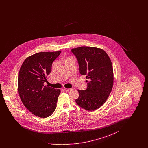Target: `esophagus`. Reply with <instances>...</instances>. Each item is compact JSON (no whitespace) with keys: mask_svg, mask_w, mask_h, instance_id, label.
<instances>
[{"mask_svg":"<svg viewBox=\"0 0 148 148\" xmlns=\"http://www.w3.org/2000/svg\"><path fill=\"white\" fill-rule=\"evenodd\" d=\"M64 89L66 92H69V91H71V89H69V88H64Z\"/></svg>","mask_w":148,"mask_h":148,"instance_id":"1","label":"esophagus"}]
</instances>
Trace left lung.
I'll list each match as a JSON object with an SVG mask.
<instances>
[{"label":"left lung","mask_w":148,"mask_h":148,"mask_svg":"<svg viewBox=\"0 0 148 148\" xmlns=\"http://www.w3.org/2000/svg\"><path fill=\"white\" fill-rule=\"evenodd\" d=\"M77 58L79 71L89 79L85 90H77V105L85 110L94 111L106 103L112 90L113 65L104 50L92 47H80L71 49Z\"/></svg>","instance_id":"1"}]
</instances>
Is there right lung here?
Wrapping results in <instances>:
<instances>
[{
	"label": "right lung",
	"mask_w": 148,
	"mask_h": 148,
	"mask_svg": "<svg viewBox=\"0 0 148 148\" xmlns=\"http://www.w3.org/2000/svg\"><path fill=\"white\" fill-rule=\"evenodd\" d=\"M60 53L39 52L28 56L19 72L18 89L21 101L29 111L42 118L49 116L56 109L60 90L45 86L44 83Z\"/></svg>",
	"instance_id": "1"
}]
</instances>
